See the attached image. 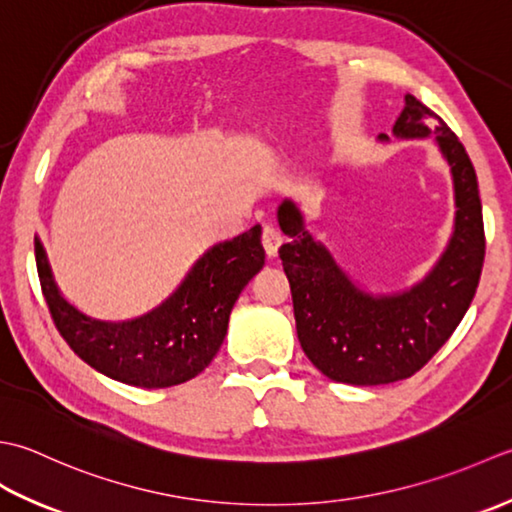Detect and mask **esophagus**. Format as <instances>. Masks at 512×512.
Masks as SVG:
<instances>
[{
  "mask_svg": "<svg viewBox=\"0 0 512 512\" xmlns=\"http://www.w3.org/2000/svg\"><path fill=\"white\" fill-rule=\"evenodd\" d=\"M263 245H265V252H267L269 258L278 256V247L283 245V234H280L278 227L267 225L263 229Z\"/></svg>",
  "mask_w": 512,
  "mask_h": 512,
  "instance_id": "1",
  "label": "esophagus"
}]
</instances>
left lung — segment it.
I'll return each mask as SVG.
<instances>
[{
    "mask_svg": "<svg viewBox=\"0 0 512 512\" xmlns=\"http://www.w3.org/2000/svg\"><path fill=\"white\" fill-rule=\"evenodd\" d=\"M398 141L433 139L451 170L453 232L424 278L404 289H371L344 269L307 229L294 198L278 205L280 247L300 347L327 378L375 387L411 378L453 336L471 307L484 265V218L477 174L448 125L413 95L393 123ZM378 141L389 143L387 134Z\"/></svg>",
    "mask_w": 512,
    "mask_h": 512,
    "instance_id": "8db88e82",
    "label": "left lung"
}]
</instances>
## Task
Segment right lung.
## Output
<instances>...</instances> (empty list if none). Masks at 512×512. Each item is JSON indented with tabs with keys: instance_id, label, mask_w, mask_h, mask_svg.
<instances>
[{
	"instance_id": "right-lung-1",
	"label": "right lung",
	"mask_w": 512,
	"mask_h": 512,
	"mask_svg": "<svg viewBox=\"0 0 512 512\" xmlns=\"http://www.w3.org/2000/svg\"><path fill=\"white\" fill-rule=\"evenodd\" d=\"M260 225L207 247L172 294L141 316L103 320L72 305L55 283L35 236L41 291L61 336L77 356L108 378L141 389H165L196 378L221 349L229 314L265 265Z\"/></svg>"
}]
</instances>
